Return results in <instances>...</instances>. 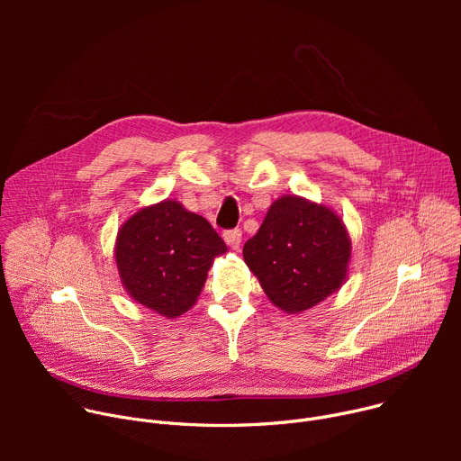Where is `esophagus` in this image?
Masks as SVG:
<instances>
[{
  "label": "esophagus",
  "mask_w": 461,
  "mask_h": 461,
  "mask_svg": "<svg viewBox=\"0 0 461 461\" xmlns=\"http://www.w3.org/2000/svg\"><path fill=\"white\" fill-rule=\"evenodd\" d=\"M224 240L226 244L231 248V249H237L240 246V240H242V231L240 230H228L224 231Z\"/></svg>",
  "instance_id": "1"
}]
</instances>
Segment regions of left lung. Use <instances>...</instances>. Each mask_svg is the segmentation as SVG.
Returning <instances> with one entry per match:
<instances>
[{
    "label": "left lung",
    "instance_id": "8db88e82",
    "mask_svg": "<svg viewBox=\"0 0 461 461\" xmlns=\"http://www.w3.org/2000/svg\"><path fill=\"white\" fill-rule=\"evenodd\" d=\"M242 255L268 299L286 313H301L343 286L352 242L334 210L285 194L272 203Z\"/></svg>",
    "mask_w": 461,
    "mask_h": 461
}]
</instances>
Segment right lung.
<instances>
[{
	"label": "right lung",
	"instance_id": "obj_1",
	"mask_svg": "<svg viewBox=\"0 0 461 461\" xmlns=\"http://www.w3.org/2000/svg\"><path fill=\"white\" fill-rule=\"evenodd\" d=\"M226 251L204 217L169 199L131 215L114 244L118 276L129 297L166 319L196 303L215 257Z\"/></svg>",
	"mask_w": 461,
	"mask_h": 461
}]
</instances>
